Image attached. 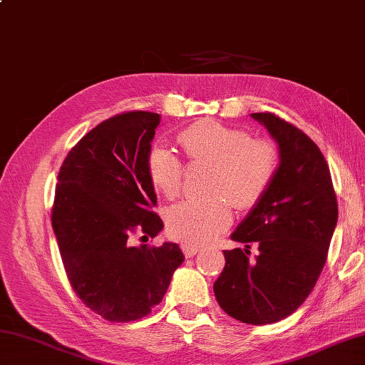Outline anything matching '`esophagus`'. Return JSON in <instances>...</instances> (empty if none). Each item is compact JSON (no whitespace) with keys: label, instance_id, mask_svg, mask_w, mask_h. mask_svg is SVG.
<instances>
[{"label":"esophagus","instance_id":"esophagus-1","mask_svg":"<svg viewBox=\"0 0 365 365\" xmlns=\"http://www.w3.org/2000/svg\"><path fill=\"white\" fill-rule=\"evenodd\" d=\"M180 249H182V252H183V255L187 257V258L195 257V255L197 254V252H200V247H197V246H191V244H182Z\"/></svg>","mask_w":365,"mask_h":365}]
</instances>
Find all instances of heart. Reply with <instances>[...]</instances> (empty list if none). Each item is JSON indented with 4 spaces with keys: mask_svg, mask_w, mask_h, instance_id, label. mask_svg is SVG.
Here are the masks:
<instances>
[{
    "mask_svg": "<svg viewBox=\"0 0 365 365\" xmlns=\"http://www.w3.org/2000/svg\"><path fill=\"white\" fill-rule=\"evenodd\" d=\"M185 156L193 164H214L207 201H183L165 214L168 233L175 241L204 244L233 222V207L249 210L262 201L279 172L281 151L274 142L215 121H201L178 134ZM147 172L156 191L175 197L183 188L185 168L174 151L155 145Z\"/></svg>",
    "mask_w": 365,
    "mask_h": 365,
    "instance_id": "b5f03b06",
    "label": "heart"
}]
</instances>
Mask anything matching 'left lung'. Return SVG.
<instances>
[{
    "label": "left lung",
    "mask_w": 365,
    "mask_h": 365,
    "mask_svg": "<svg viewBox=\"0 0 365 365\" xmlns=\"http://www.w3.org/2000/svg\"><path fill=\"white\" fill-rule=\"evenodd\" d=\"M276 138L279 172L267 195L231 235L247 249L223 250L215 298L235 319L263 326L300 308L327 260L339 204L326 158L292 123L269 111L252 113ZM259 246L254 261L248 249Z\"/></svg>",
    "instance_id": "left-lung-1"
}]
</instances>
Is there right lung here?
I'll use <instances>...</instances> for the list:
<instances>
[{
    "label": "right lung",
    "instance_id": "1",
    "mask_svg": "<svg viewBox=\"0 0 365 365\" xmlns=\"http://www.w3.org/2000/svg\"><path fill=\"white\" fill-rule=\"evenodd\" d=\"M160 115L132 110L96 125L58 170L52 228L75 294L111 322L148 316L183 262L177 244L132 246L155 237L163 220L147 156Z\"/></svg>",
    "mask_w": 365,
    "mask_h": 365
}]
</instances>
